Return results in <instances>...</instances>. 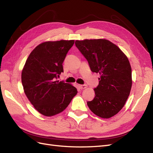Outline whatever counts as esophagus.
I'll list each match as a JSON object with an SVG mask.
<instances>
[{"label": "esophagus", "mask_w": 153, "mask_h": 153, "mask_svg": "<svg viewBox=\"0 0 153 153\" xmlns=\"http://www.w3.org/2000/svg\"><path fill=\"white\" fill-rule=\"evenodd\" d=\"M87 87V85H79V88L82 90V89H85Z\"/></svg>", "instance_id": "obj_1"}]
</instances>
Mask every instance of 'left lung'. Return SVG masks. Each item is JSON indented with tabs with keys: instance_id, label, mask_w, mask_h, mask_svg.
<instances>
[{
	"instance_id": "1",
	"label": "left lung",
	"mask_w": 153,
	"mask_h": 153,
	"mask_svg": "<svg viewBox=\"0 0 153 153\" xmlns=\"http://www.w3.org/2000/svg\"><path fill=\"white\" fill-rule=\"evenodd\" d=\"M75 44L88 61L92 72L100 74L95 97L87 105L101 118H110L123 107L132 87V70L127 57L106 39H85Z\"/></svg>"
}]
</instances>
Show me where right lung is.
Segmentation results:
<instances>
[{
	"instance_id": "right-lung-1",
	"label": "right lung",
	"mask_w": 153,
	"mask_h": 153,
	"mask_svg": "<svg viewBox=\"0 0 153 153\" xmlns=\"http://www.w3.org/2000/svg\"><path fill=\"white\" fill-rule=\"evenodd\" d=\"M74 40L46 41L30 53L22 69V84L34 108L46 116L63 111L75 96L76 87L56 81L63 72V62Z\"/></svg>"
}]
</instances>
